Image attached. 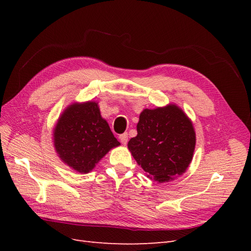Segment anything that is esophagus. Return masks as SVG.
<instances>
[{
    "mask_svg": "<svg viewBox=\"0 0 251 251\" xmlns=\"http://www.w3.org/2000/svg\"><path fill=\"white\" fill-rule=\"evenodd\" d=\"M119 140H120V142L123 143V144H126V142H127V134L126 133H124V134H121V135H119Z\"/></svg>",
    "mask_w": 251,
    "mask_h": 251,
    "instance_id": "34e87169",
    "label": "esophagus"
}]
</instances>
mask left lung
<instances>
[{"label": "left lung", "mask_w": 251, "mask_h": 251, "mask_svg": "<svg viewBox=\"0 0 251 251\" xmlns=\"http://www.w3.org/2000/svg\"><path fill=\"white\" fill-rule=\"evenodd\" d=\"M195 147L192 120L175 103L144 109L139 115L137 136L127 142L136 162L158 183L184 174L193 160Z\"/></svg>", "instance_id": "left-lung-1"}]
</instances>
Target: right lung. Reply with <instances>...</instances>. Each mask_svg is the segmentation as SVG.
<instances>
[{
    "label": "right lung",
    "mask_w": 251,
    "mask_h": 251,
    "mask_svg": "<svg viewBox=\"0 0 251 251\" xmlns=\"http://www.w3.org/2000/svg\"><path fill=\"white\" fill-rule=\"evenodd\" d=\"M53 142L60 160L80 174L90 173L110 150L120 146L98 102L92 100L68 105L53 128Z\"/></svg>",
    "instance_id": "1"
}]
</instances>
